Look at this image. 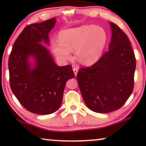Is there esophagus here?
Returning a JSON list of instances; mask_svg holds the SVG:
<instances>
[{"instance_id": "34e87169", "label": "esophagus", "mask_w": 146, "mask_h": 146, "mask_svg": "<svg viewBox=\"0 0 146 146\" xmlns=\"http://www.w3.org/2000/svg\"><path fill=\"white\" fill-rule=\"evenodd\" d=\"M73 72H74V73H75V76H76V75H77V73H78V70H77V68H73Z\"/></svg>"}]
</instances>
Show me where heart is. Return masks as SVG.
I'll return each mask as SVG.
<instances>
[{"instance_id": "heart-1", "label": "heart", "mask_w": 146, "mask_h": 146, "mask_svg": "<svg viewBox=\"0 0 146 146\" xmlns=\"http://www.w3.org/2000/svg\"><path fill=\"white\" fill-rule=\"evenodd\" d=\"M59 41L52 44L56 58L61 61L70 60L71 51L75 50L77 60L88 66L95 63L102 55L107 34L101 27L84 25L62 31Z\"/></svg>"}]
</instances>
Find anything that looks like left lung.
I'll use <instances>...</instances> for the list:
<instances>
[{
	"instance_id": "8db88e82",
	"label": "left lung",
	"mask_w": 146,
	"mask_h": 146,
	"mask_svg": "<svg viewBox=\"0 0 146 146\" xmlns=\"http://www.w3.org/2000/svg\"><path fill=\"white\" fill-rule=\"evenodd\" d=\"M110 25L112 36L108 51L90 67L80 68L76 75L86 105L96 113L118 110L134 88L136 60L129 39L115 24Z\"/></svg>"
}]
</instances>
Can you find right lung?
<instances>
[{
	"mask_svg": "<svg viewBox=\"0 0 146 146\" xmlns=\"http://www.w3.org/2000/svg\"><path fill=\"white\" fill-rule=\"evenodd\" d=\"M55 18L27 26L16 39L8 60L12 92L27 110L38 115L55 112L62 102L66 82L74 77L71 65L58 66L40 43H49ZM35 59L34 68L29 58Z\"/></svg>",
	"mask_w": 146,
	"mask_h": 146,
	"instance_id": "1",
	"label": "right lung"
}]
</instances>
